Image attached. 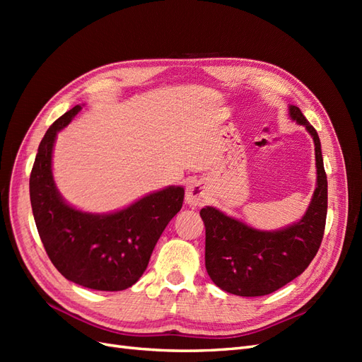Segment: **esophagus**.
Returning <instances> with one entry per match:
<instances>
[{"label":"esophagus","instance_id":"esophagus-1","mask_svg":"<svg viewBox=\"0 0 362 362\" xmlns=\"http://www.w3.org/2000/svg\"><path fill=\"white\" fill-rule=\"evenodd\" d=\"M208 199V192L205 185L201 181H193L187 185V192H185V204L190 206H201Z\"/></svg>","mask_w":362,"mask_h":362}]
</instances>
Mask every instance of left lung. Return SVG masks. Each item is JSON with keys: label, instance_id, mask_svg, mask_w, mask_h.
Returning a JSON list of instances; mask_svg holds the SVG:
<instances>
[{"label": "left lung", "instance_id": "obj_1", "mask_svg": "<svg viewBox=\"0 0 362 362\" xmlns=\"http://www.w3.org/2000/svg\"><path fill=\"white\" fill-rule=\"evenodd\" d=\"M288 115L308 131L315 151V189L299 221L275 231H262L214 206H205L199 213L205 225L208 276L226 293L255 298L276 291L298 278L320 247L327 211L320 139L299 107L288 105Z\"/></svg>", "mask_w": 362, "mask_h": 362}]
</instances>
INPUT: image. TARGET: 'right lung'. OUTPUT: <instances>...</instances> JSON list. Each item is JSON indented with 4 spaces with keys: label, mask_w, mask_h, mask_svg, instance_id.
<instances>
[{
    "label": "right lung",
    "mask_w": 362,
    "mask_h": 362,
    "mask_svg": "<svg viewBox=\"0 0 362 362\" xmlns=\"http://www.w3.org/2000/svg\"><path fill=\"white\" fill-rule=\"evenodd\" d=\"M75 105L43 136L30 175V201L51 262L68 281L100 291H120L139 281L161 233L181 210L184 187L168 185L122 210L89 213L64 201L52 175L57 134L81 112Z\"/></svg>",
    "instance_id": "1"
}]
</instances>
